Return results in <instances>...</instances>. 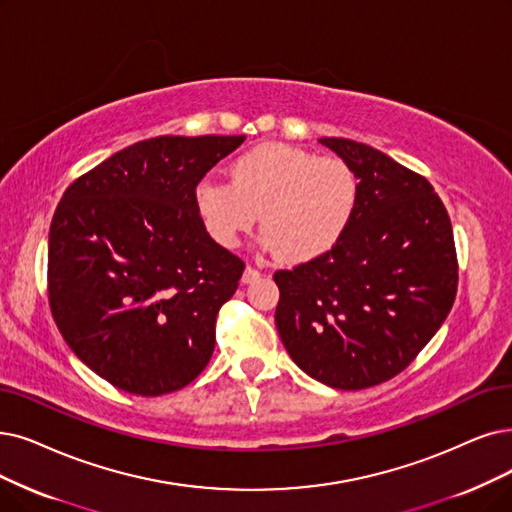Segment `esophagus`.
I'll list each match as a JSON object with an SVG mask.
<instances>
[{
    "label": "esophagus",
    "instance_id": "obj_1",
    "mask_svg": "<svg viewBox=\"0 0 512 512\" xmlns=\"http://www.w3.org/2000/svg\"><path fill=\"white\" fill-rule=\"evenodd\" d=\"M258 277H260V271H258V269L245 267V271H243V275H241V283H252V281H256Z\"/></svg>",
    "mask_w": 512,
    "mask_h": 512
}]
</instances>
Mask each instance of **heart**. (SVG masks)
<instances>
[{
  "instance_id": "heart-1",
  "label": "heart",
  "mask_w": 512,
  "mask_h": 512,
  "mask_svg": "<svg viewBox=\"0 0 512 512\" xmlns=\"http://www.w3.org/2000/svg\"><path fill=\"white\" fill-rule=\"evenodd\" d=\"M227 174L229 185L206 178L193 193L201 229L220 248H237L260 214L264 250L311 262L330 254L355 218L357 176L338 157L262 142L237 155Z\"/></svg>"
}]
</instances>
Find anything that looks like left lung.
I'll use <instances>...</instances> for the list:
<instances>
[{
  "mask_svg": "<svg viewBox=\"0 0 512 512\" xmlns=\"http://www.w3.org/2000/svg\"><path fill=\"white\" fill-rule=\"evenodd\" d=\"M319 142L355 172L357 210L330 254L275 273V325L304 374L361 391L403 372L452 311L454 233L424 176L363 142Z\"/></svg>",
  "mask_w": 512,
  "mask_h": 512,
  "instance_id": "1",
  "label": "left lung"
}]
</instances>
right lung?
I'll return each mask as SVG.
<instances>
[{
	"instance_id": "right-lung-1",
	"label": "right lung",
	"mask_w": 512,
	"mask_h": 512,
	"mask_svg": "<svg viewBox=\"0 0 512 512\" xmlns=\"http://www.w3.org/2000/svg\"><path fill=\"white\" fill-rule=\"evenodd\" d=\"M245 136L140 140L77 178L48 237L52 317L94 374L140 397L174 393L208 365L216 315L243 262L216 245L193 193Z\"/></svg>"
}]
</instances>
